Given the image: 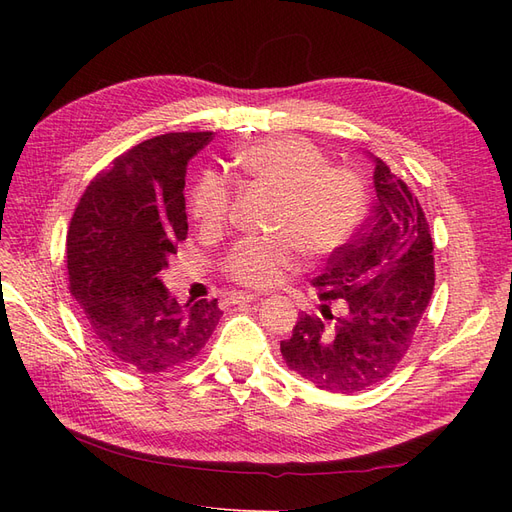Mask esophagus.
I'll return each mask as SVG.
<instances>
[{"label":"esophagus","instance_id":"esophagus-1","mask_svg":"<svg viewBox=\"0 0 512 512\" xmlns=\"http://www.w3.org/2000/svg\"><path fill=\"white\" fill-rule=\"evenodd\" d=\"M260 299V294H252V292H232L226 297L228 305H241V303H252Z\"/></svg>","mask_w":512,"mask_h":512}]
</instances>
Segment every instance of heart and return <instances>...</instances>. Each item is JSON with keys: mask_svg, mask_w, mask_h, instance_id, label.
Returning a JSON list of instances; mask_svg holds the SVG:
<instances>
[{"mask_svg": "<svg viewBox=\"0 0 512 512\" xmlns=\"http://www.w3.org/2000/svg\"><path fill=\"white\" fill-rule=\"evenodd\" d=\"M235 164L250 179L277 192L269 237H245L224 258L232 280L271 288L299 265V250L309 258H329L352 239L365 211V183L346 166H329L307 138L277 134L260 138L235 153ZM232 207L226 179L207 173L190 196V211L203 228L222 226Z\"/></svg>", "mask_w": 512, "mask_h": 512, "instance_id": "obj_1", "label": "heart"}]
</instances>
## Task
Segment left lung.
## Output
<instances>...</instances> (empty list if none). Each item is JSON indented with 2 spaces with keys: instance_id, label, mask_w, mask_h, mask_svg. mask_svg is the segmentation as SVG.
<instances>
[{
  "instance_id": "8db88e82",
  "label": "left lung",
  "mask_w": 512,
  "mask_h": 512,
  "mask_svg": "<svg viewBox=\"0 0 512 512\" xmlns=\"http://www.w3.org/2000/svg\"><path fill=\"white\" fill-rule=\"evenodd\" d=\"M367 156L374 162L376 200L359 235L314 280L324 318L301 314L292 337L280 344L290 369L333 393L363 391L391 374L412 344L436 282L421 205L389 166ZM339 298L347 312L333 317L328 305Z\"/></svg>"
}]
</instances>
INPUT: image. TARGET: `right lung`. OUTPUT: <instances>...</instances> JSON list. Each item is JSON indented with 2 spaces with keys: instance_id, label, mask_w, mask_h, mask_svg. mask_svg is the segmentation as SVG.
<instances>
[{
  "instance_id": "1",
  "label": "right lung",
  "mask_w": 512,
  "mask_h": 512,
  "mask_svg": "<svg viewBox=\"0 0 512 512\" xmlns=\"http://www.w3.org/2000/svg\"><path fill=\"white\" fill-rule=\"evenodd\" d=\"M211 132H170L132 147L89 183L68 230L70 292L96 344L141 374L190 363L222 312L177 303L160 280L188 237L185 170Z\"/></svg>"
}]
</instances>
